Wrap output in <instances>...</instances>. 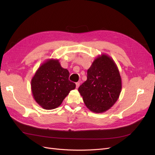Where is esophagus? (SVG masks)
<instances>
[{
  "label": "esophagus",
  "instance_id": "34e87169",
  "mask_svg": "<svg viewBox=\"0 0 155 155\" xmlns=\"http://www.w3.org/2000/svg\"><path fill=\"white\" fill-rule=\"evenodd\" d=\"M76 88H78L79 87V85H80V82H77V83H76Z\"/></svg>",
  "mask_w": 155,
  "mask_h": 155
}]
</instances>
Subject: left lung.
<instances>
[{
  "label": "left lung",
  "instance_id": "obj_1",
  "mask_svg": "<svg viewBox=\"0 0 155 155\" xmlns=\"http://www.w3.org/2000/svg\"><path fill=\"white\" fill-rule=\"evenodd\" d=\"M121 79L114 60L107 54L98 55L87 70V79L78 91L88 109L102 113L118 100Z\"/></svg>",
  "mask_w": 155,
  "mask_h": 155
}]
</instances>
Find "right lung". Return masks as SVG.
<instances>
[{
  "instance_id": "add662e5",
  "label": "right lung",
  "mask_w": 155,
  "mask_h": 155,
  "mask_svg": "<svg viewBox=\"0 0 155 155\" xmlns=\"http://www.w3.org/2000/svg\"><path fill=\"white\" fill-rule=\"evenodd\" d=\"M69 72L61 66L58 59L46 60L37 69L31 81L35 101L46 110L54 109L62 104L76 84L68 80Z\"/></svg>"
}]
</instances>
